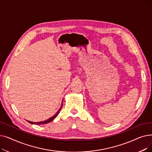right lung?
I'll return each mask as SVG.
<instances>
[{
  "label": "right lung",
  "mask_w": 152,
  "mask_h": 152,
  "mask_svg": "<svg viewBox=\"0 0 152 152\" xmlns=\"http://www.w3.org/2000/svg\"><path fill=\"white\" fill-rule=\"evenodd\" d=\"M62 106H63V101H62V103H61V107L60 108V109L58 110V111L57 113H56V114L54 115V116H53L52 117H51L50 118H49V119H47V120H46V121H40V122H37V123H34V122H31V121H28L29 123H31V124H37V125H41V124H46V123H50V122H51L52 121H53V119L57 117V116H58V113H60V111L61 110V108H62Z\"/></svg>",
  "instance_id": "right-lung-1"
}]
</instances>
